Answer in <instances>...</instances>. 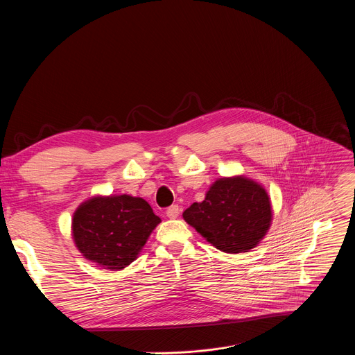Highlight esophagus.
I'll return each mask as SVG.
<instances>
[{
	"mask_svg": "<svg viewBox=\"0 0 355 355\" xmlns=\"http://www.w3.org/2000/svg\"><path fill=\"white\" fill-rule=\"evenodd\" d=\"M166 215H167L170 219L178 218V215H180V207H178V205H171L170 208H167Z\"/></svg>",
	"mask_w": 355,
	"mask_h": 355,
	"instance_id": "esophagus-1",
	"label": "esophagus"
}]
</instances>
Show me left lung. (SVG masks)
Instances as JSON below:
<instances>
[{
	"mask_svg": "<svg viewBox=\"0 0 355 355\" xmlns=\"http://www.w3.org/2000/svg\"><path fill=\"white\" fill-rule=\"evenodd\" d=\"M184 220L218 250L237 254L267 234L272 209L263 185L243 175L216 180L202 202L184 211Z\"/></svg>",
	"mask_w": 355,
	"mask_h": 355,
	"instance_id": "left-lung-1",
	"label": "left lung"
}]
</instances>
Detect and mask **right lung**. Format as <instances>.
I'll list each match as a JSON object with an SVG mask.
<instances>
[{
	"label": "right lung",
	"mask_w": 355,
	"mask_h": 355,
	"mask_svg": "<svg viewBox=\"0 0 355 355\" xmlns=\"http://www.w3.org/2000/svg\"><path fill=\"white\" fill-rule=\"evenodd\" d=\"M160 222L143 198L92 196L76 209L71 230L76 247L87 260L118 271L137 259Z\"/></svg>",
	"instance_id": "1"
}]
</instances>
